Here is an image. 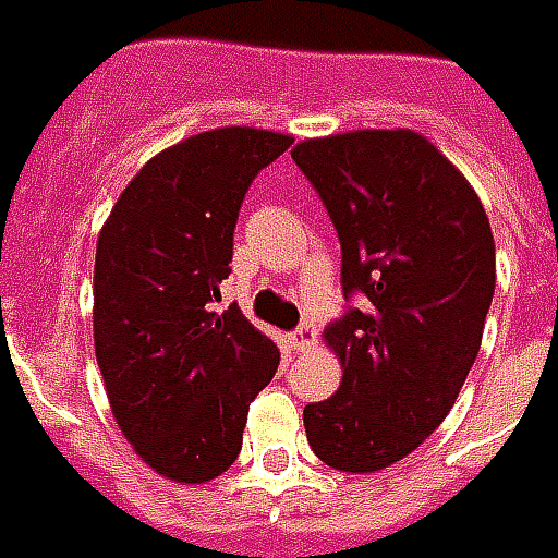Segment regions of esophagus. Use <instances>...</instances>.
I'll return each mask as SVG.
<instances>
[{"label":"esophagus","mask_w":558,"mask_h":558,"mask_svg":"<svg viewBox=\"0 0 558 558\" xmlns=\"http://www.w3.org/2000/svg\"><path fill=\"white\" fill-rule=\"evenodd\" d=\"M315 339H318V333H315V327L312 324H303V327H298L294 333L288 336V342H291V349L294 351H306L315 345Z\"/></svg>","instance_id":"esophagus-1"}]
</instances>
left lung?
I'll return each instance as SVG.
<instances>
[{
	"label": "left lung",
	"instance_id": "8db88e82",
	"mask_svg": "<svg viewBox=\"0 0 558 558\" xmlns=\"http://www.w3.org/2000/svg\"><path fill=\"white\" fill-rule=\"evenodd\" d=\"M291 156L336 225L342 288L366 298L324 330L342 381L303 409V426L330 469L373 475L421 448L460 397L496 291V243L472 183L421 132L306 137Z\"/></svg>",
	"mask_w": 558,
	"mask_h": 558
}]
</instances>
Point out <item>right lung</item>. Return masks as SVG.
<instances>
[{
  "label": "right lung",
  "mask_w": 558,
  "mask_h": 558,
  "mask_svg": "<svg viewBox=\"0 0 558 558\" xmlns=\"http://www.w3.org/2000/svg\"><path fill=\"white\" fill-rule=\"evenodd\" d=\"M291 134L225 125L161 149L98 231L93 336L113 421L177 484H207L243 448L248 402L279 366L272 339L213 312L248 183Z\"/></svg>",
  "instance_id": "right-lung-1"
}]
</instances>
